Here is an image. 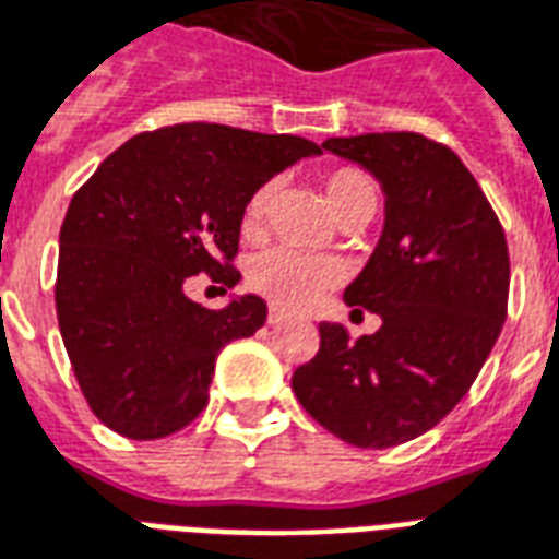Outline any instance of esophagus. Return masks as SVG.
<instances>
[{
  "label": "esophagus",
  "instance_id": "esophagus-1",
  "mask_svg": "<svg viewBox=\"0 0 559 559\" xmlns=\"http://www.w3.org/2000/svg\"><path fill=\"white\" fill-rule=\"evenodd\" d=\"M287 320H290V313H284L281 308H269V317H266L269 325H281V322H287Z\"/></svg>",
  "mask_w": 559,
  "mask_h": 559
}]
</instances>
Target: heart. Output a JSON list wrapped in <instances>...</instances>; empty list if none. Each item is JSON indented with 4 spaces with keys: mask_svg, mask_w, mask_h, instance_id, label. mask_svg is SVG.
<instances>
[{
    "mask_svg": "<svg viewBox=\"0 0 559 559\" xmlns=\"http://www.w3.org/2000/svg\"><path fill=\"white\" fill-rule=\"evenodd\" d=\"M322 186H325L329 206L341 222L349 216H373L379 192H376L373 180L358 168H337V171L325 177ZM275 195H278L275 180H269V183L258 186L251 192V198L246 201V210H242V230L248 237H254L263 227V218H266ZM341 275L343 272L337 260L320 258V254H311V251H299V248L287 246L260 251L248 266V284L263 299L278 305V308H290V311L313 305L322 293L332 290L334 284L341 281Z\"/></svg>",
    "mask_w": 559,
    "mask_h": 559,
    "instance_id": "1",
    "label": "heart"
}]
</instances>
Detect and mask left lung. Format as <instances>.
Instances as JSON below:
<instances>
[{"mask_svg":"<svg viewBox=\"0 0 559 559\" xmlns=\"http://www.w3.org/2000/svg\"><path fill=\"white\" fill-rule=\"evenodd\" d=\"M322 147L382 186L384 225L343 301L382 317L353 337L322 322L320 353L293 373L305 412L355 448H394L453 412L507 320V237L456 153L417 132ZM353 311V313H355Z\"/></svg>","mask_w":559,"mask_h":559,"instance_id":"1","label":"left lung"}]
</instances>
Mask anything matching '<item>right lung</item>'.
Returning a JSON list of instances; mask_svg holds the SVG:
<instances>
[{
    "label": "right lung",
    "instance_id": "1",
    "mask_svg": "<svg viewBox=\"0 0 559 559\" xmlns=\"http://www.w3.org/2000/svg\"><path fill=\"white\" fill-rule=\"evenodd\" d=\"M299 135L177 123L132 135L73 195L59 237L56 311L94 415L151 441L206 406L218 353L266 322L246 293L210 311L186 296L198 272L234 287L242 210L258 186L320 156Z\"/></svg>",
    "mask_w": 559,
    "mask_h": 559
}]
</instances>
